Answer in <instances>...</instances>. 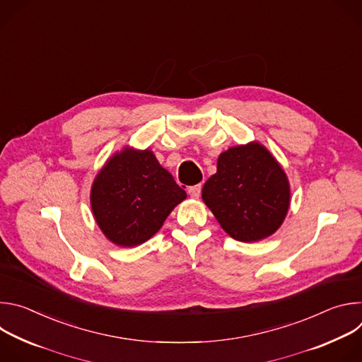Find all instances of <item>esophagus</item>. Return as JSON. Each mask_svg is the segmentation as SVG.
Listing matches in <instances>:
<instances>
[{
  "mask_svg": "<svg viewBox=\"0 0 362 362\" xmlns=\"http://www.w3.org/2000/svg\"><path fill=\"white\" fill-rule=\"evenodd\" d=\"M189 194L193 197V199H197L200 196V192H202V186L200 185H194V186H190L187 189Z\"/></svg>",
  "mask_w": 362,
  "mask_h": 362,
  "instance_id": "esophagus-1",
  "label": "esophagus"
}]
</instances>
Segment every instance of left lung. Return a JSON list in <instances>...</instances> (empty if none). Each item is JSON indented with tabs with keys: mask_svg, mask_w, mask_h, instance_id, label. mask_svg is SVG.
<instances>
[{
	"mask_svg": "<svg viewBox=\"0 0 362 362\" xmlns=\"http://www.w3.org/2000/svg\"><path fill=\"white\" fill-rule=\"evenodd\" d=\"M202 199L229 236L256 242L282 225L291 190L281 165L255 141L221 154L218 172L206 180Z\"/></svg>",
	"mask_w": 362,
	"mask_h": 362,
	"instance_id": "1",
	"label": "left lung"
}]
</instances>
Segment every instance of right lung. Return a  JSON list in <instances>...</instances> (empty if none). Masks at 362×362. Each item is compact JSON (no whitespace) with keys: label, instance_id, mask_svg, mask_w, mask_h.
<instances>
[{"label":"right lung","instance_id":"add662e5","mask_svg":"<svg viewBox=\"0 0 362 362\" xmlns=\"http://www.w3.org/2000/svg\"><path fill=\"white\" fill-rule=\"evenodd\" d=\"M186 192L148 148H123L97 173L91 209L101 232L117 246H137L156 233Z\"/></svg>","mask_w":362,"mask_h":362}]
</instances>
